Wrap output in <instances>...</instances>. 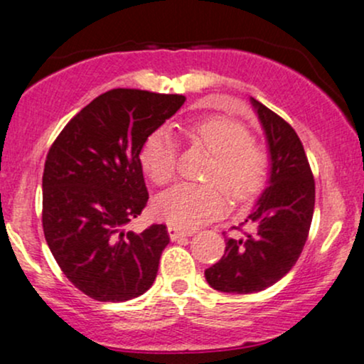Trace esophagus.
Wrapping results in <instances>:
<instances>
[{
	"label": "esophagus",
	"mask_w": 364,
	"mask_h": 364,
	"mask_svg": "<svg viewBox=\"0 0 364 364\" xmlns=\"http://www.w3.org/2000/svg\"><path fill=\"white\" fill-rule=\"evenodd\" d=\"M167 231H169V237L173 242L179 240V238H183V237H190L191 235V231H185V230H181V228L173 226V225L167 226Z\"/></svg>",
	"instance_id": "obj_1"
}]
</instances>
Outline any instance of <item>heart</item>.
Masks as SVG:
<instances>
[{
  "instance_id": "obj_1",
  "label": "heart",
  "mask_w": 364,
  "mask_h": 364,
  "mask_svg": "<svg viewBox=\"0 0 364 364\" xmlns=\"http://www.w3.org/2000/svg\"><path fill=\"white\" fill-rule=\"evenodd\" d=\"M191 145L205 149L210 161L203 171L209 183H181L155 200V213L169 225L193 230L226 210V195L245 202L262 190L267 173L266 151L254 141L243 124L225 115H210L186 127ZM143 171L155 183L166 185L176 174L178 146L171 127L161 126L146 136L139 150Z\"/></svg>"
}]
</instances>
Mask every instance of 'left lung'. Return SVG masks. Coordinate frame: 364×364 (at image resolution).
<instances>
[{
  "label": "left lung",
  "instance_id": "8db88e82",
  "mask_svg": "<svg viewBox=\"0 0 364 364\" xmlns=\"http://www.w3.org/2000/svg\"><path fill=\"white\" fill-rule=\"evenodd\" d=\"M267 138L271 178L243 224L254 232L228 238L221 261L205 269L219 292L254 294L274 285L295 266L314 213V178L301 138L285 119L252 98ZM231 230H241L233 226Z\"/></svg>",
  "mask_w": 364,
  "mask_h": 364
}]
</instances>
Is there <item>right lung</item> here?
<instances>
[{"label": "right lung", "mask_w": 364, "mask_h": 364, "mask_svg": "<svg viewBox=\"0 0 364 364\" xmlns=\"http://www.w3.org/2000/svg\"><path fill=\"white\" fill-rule=\"evenodd\" d=\"M183 95L115 87L67 122L46 155L43 231L69 282L100 302H124L150 289L166 225L126 231L149 202L139 150L173 117Z\"/></svg>", "instance_id": "1"}]
</instances>
